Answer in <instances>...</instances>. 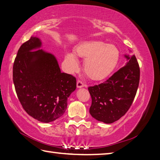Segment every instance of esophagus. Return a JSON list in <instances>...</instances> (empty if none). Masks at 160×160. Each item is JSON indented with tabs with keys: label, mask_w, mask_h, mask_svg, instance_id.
Instances as JSON below:
<instances>
[{
	"label": "esophagus",
	"mask_w": 160,
	"mask_h": 160,
	"mask_svg": "<svg viewBox=\"0 0 160 160\" xmlns=\"http://www.w3.org/2000/svg\"><path fill=\"white\" fill-rule=\"evenodd\" d=\"M84 86H85V85H84V83L82 82V81L81 80L78 81L77 82V88H82Z\"/></svg>",
	"instance_id": "esophagus-1"
}]
</instances>
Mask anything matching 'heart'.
<instances>
[{
    "mask_svg": "<svg viewBox=\"0 0 160 160\" xmlns=\"http://www.w3.org/2000/svg\"><path fill=\"white\" fill-rule=\"evenodd\" d=\"M75 53L83 58L84 70L92 80L104 79L111 73L118 64L120 52L114 45L105 44L97 40L85 41L75 48ZM66 62L71 71L79 67L77 57L73 53L68 52L65 57Z\"/></svg>",
    "mask_w": 160,
    "mask_h": 160,
    "instance_id": "b5f03b06",
    "label": "heart"
}]
</instances>
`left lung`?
<instances>
[{"label":"left lung","instance_id":"left-lung-1","mask_svg":"<svg viewBox=\"0 0 160 160\" xmlns=\"http://www.w3.org/2000/svg\"><path fill=\"white\" fill-rule=\"evenodd\" d=\"M127 62L103 83L89 87L92 97L89 113L104 123L118 120L128 111L137 92L140 68L134 55H124Z\"/></svg>","mask_w":160,"mask_h":160}]
</instances>
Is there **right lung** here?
Returning <instances> with one entry per match:
<instances>
[{"instance_id": "obj_1", "label": "right lung", "mask_w": 160, "mask_h": 160, "mask_svg": "<svg viewBox=\"0 0 160 160\" xmlns=\"http://www.w3.org/2000/svg\"><path fill=\"white\" fill-rule=\"evenodd\" d=\"M42 42L31 36L21 45L13 65V82L23 108L45 123L63 115L76 78L62 72L53 54L40 50Z\"/></svg>"}]
</instances>
